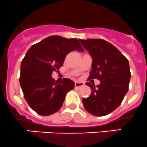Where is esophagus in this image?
Instances as JSON below:
<instances>
[{
    "label": "esophagus",
    "mask_w": 147,
    "mask_h": 147,
    "mask_svg": "<svg viewBox=\"0 0 147 147\" xmlns=\"http://www.w3.org/2000/svg\"><path fill=\"white\" fill-rule=\"evenodd\" d=\"M84 85H85L84 83H82V82H75V87L77 88H80V87L83 86Z\"/></svg>",
    "instance_id": "esophagus-1"
}]
</instances>
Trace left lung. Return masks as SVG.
Listing matches in <instances>:
<instances>
[{
	"label": "left lung",
	"instance_id": "8db88e82",
	"mask_svg": "<svg viewBox=\"0 0 147 147\" xmlns=\"http://www.w3.org/2000/svg\"><path fill=\"white\" fill-rule=\"evenodd\" d=\"M92 58V69L88 79L96 78L100 83L87 82L92 94L82 100L88 113L102 116L118 108L128 91L131 77L127 59L118 49L101 39H79Z\"/></svg>",
	"mask_w": 147,
	"mask_h": 147
}]
</instances>
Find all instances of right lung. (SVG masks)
Listing matches in <instances>:
<instances>
[{
    "label": "right lung",
    "instance_id": "obj_1",
    "mask_svg": "<svg viewBox=\"0 0 147 147\" xmlns=\"http://www.w3.org/2000/svg\"><path fill=\"white\" fill-rule=\"evenodd\" d=\"M82 52L76 39L51 36L31 46L21 62L20 83L29 106L42 116H49L61 108L67 92L75 83L64 78L58 83L52 78L71 51Z\"/></svg>",
    "mask_w": 147,
    "mask_h": 147
}]
</instances>
